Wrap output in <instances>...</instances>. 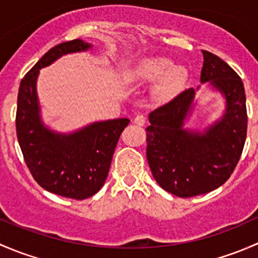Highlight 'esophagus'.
Instances as JSON below:
<instances>
[{
	"mask_svg": "<svg viewBox=\"0 0 258 258\" xmlns=\"http://www.w3.org/2000/svg\"><path fill=\"white\" fill-rule=\"evenodd\" d=\"M146 121H147V118H146L145 114H142V113L137 114L134 119V122L137 124V126H144V124L146 123Z\"/></svg>",
	"mask_w": 258,
	"mask_h": 258,
	"instance_id": "obj_1",
	"label": "esophagus"
}]
</instances>
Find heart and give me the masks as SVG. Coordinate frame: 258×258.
Listing matches in <instances>:
<instances>
[{"instance_id":"obj_1","label":"heart","mask_w":258,"mask_h":258,"mask_svg":"<svg viewBox=\"0 0 258 258\" xmlns=\"http://www.w3.org/2000/svg\"><path fill=\"white\" fill-rule=\"evenodd\" d=\"M137 79L151 82L160 79L156 93L160 98H171L183 86L187 72L183 67L172 66V62L165 57H150L146 58L135 72Z\"/></svg>"}]
</instances>
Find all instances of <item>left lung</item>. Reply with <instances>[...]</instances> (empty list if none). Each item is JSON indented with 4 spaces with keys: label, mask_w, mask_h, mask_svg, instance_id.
<instances>
[{
    "label": "left lung",
    "mask_w": 258,
    "mask_h": 258,
    "mask_svg": "<svg viewBox=\"0 0 258 258\" xmlns=\"http://www.w3.org/2000/svg\"><path fill=\"white\" fill-rule=\"evenodd\" d=\"M204 53L201 82L210 81L225 95L227 107L220 122L205 135L182 130L194 100L192 88L150 113L146 128L148 165L165 191L188 199L222 186L235 171L247 135L246 95L241 77L223 59Z\"/></svg>",
    "instance_id": "obj_1"
}]
</instances>
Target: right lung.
Listing matches in <instances>:
<instances>
[{"mask_svg":"<svg viewBox=\"0 0 258 258\" xmlns=\"http://www.w3.org/2000/svg\"><path fill=\"white\" fill-rule=\"evenodd\" d=\"M91 47L80 38L48 49L20 83L16 111L17 140L35 181L58 196L85 200L100 191L107 178L119 135L128 118L97 122L70 136L54 135L38 117V70L70 52Z\"/></svg>","mask_w":258,"mask_h":258,"instance_id":"right-lung-1","label":"right lung"}]
</instances>
